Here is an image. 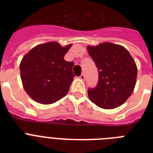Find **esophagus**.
Masks as SVG:
<instances>
[{
    "label": "esophagus",
    "mask_w": 153,
    "mask_h": 153,
    "mask_svg": "<svg viewBox=\"0 0 153 153\" xmlns=\"http://www.w3.org/2000/svg\"><path fill=\"white\" fill-rule=\"evenodd\" d=\"M79 79H81V80H84L85 79V75L83 74H82L80 76H79Z\"/></svg>",
    "instance_id": "34e87169"
}]
</instances>
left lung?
Listing matches in <instances>:
<instances>
[{"instance_id": "8db88e82", "label": "left lung", "mask_w": 153, "mask_h": 153, "mask_svg": "<svg viewBox=\"0 0 153 153\" xmlns=\"http://www.w3.org/2000/svg\"><path fill=\"white\" fill-rule=\"evenodd\" d=\"M86 49L98 71V85L88 90L90 100L105 109L121 105L135 88L137 67L134 59L126 48L109 42Z\"/></svg>"}]
</instances>
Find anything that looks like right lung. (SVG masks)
Listing matches in <instances>:
<instances>
[{
  "label": "right lung",
  "instance_id": "obj_1",
  "mask_svg": "<svg viewBox=\"0 0 153 153\" xmlns=\"http://www.w3.org/2000/svg\"><path fill=\"white\" fill-rule=\"evenodd\" d=\"M71 46L48 42L34 47L23 57L20 78L25 92L32 99L49 105L68 93L74 77L72 72L74 64L63 57Z\"/></svg>",
  "mask_w": 153,
  "mask_h": 153
}]
</instances>
